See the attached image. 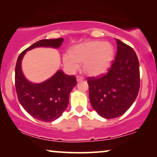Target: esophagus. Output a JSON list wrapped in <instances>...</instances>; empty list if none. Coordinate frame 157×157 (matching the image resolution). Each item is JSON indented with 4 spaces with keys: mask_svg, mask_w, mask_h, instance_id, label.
I'll list each match as a JSON object with an SVG mask.
<instances>
[{
    "mask_svg": "<svg viewBox=\"0 0 157 157\" xmlns=\"http://www.w3.org/2000/svg\"><path fill=\"white\" fill-rule=\"evenodd\" d=\"M83 80H84V77H80V76H77V82H81V81H82Z\"/></svg>",
    "mask_w": 157,
    "mask_h": 157,
    "instance_id": "esophagus-1",
    "label": "esophagus"
}]
</instances>
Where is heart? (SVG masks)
<instances>
[{"instance_id": "obj_1", "label": "heart", "mask_w": 157, "mask_h": 157, "mask_svg": "<svg viewBox=\"0 0 157 157\" xmlns=\"http://www.w3.org/2000/svg\"><path fill=\"white\" fill-rule=\"evenodd\" d=\"M114 58V48L110 42L100 41H87L74 46L71 53L67 52L62 56V61L67 70L74 73L83 63L87 75L98 76L111 66Z\"/></svg>"}]
</instances>
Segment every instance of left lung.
I'll return each instance as SVG.
<instances>
[{"label":"left lung","mask_w":157,"mask_h":157,"mask_svg":"<svg viewBox=\"0 0 157 157\" xmlns=\"http://www.w3.org/2000/svg\"><path fill=\"white\" fill-rule=\"evenodd\" d=\"M116 59L105 75L88 77L92 107L104 118L122 116L132 105L140 87L139 62L136 52L119 39Z\"/></svg>","instance_id":"8db88e82"}]
</instances>
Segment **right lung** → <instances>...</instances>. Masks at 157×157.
I'll return each instance as SVG.
<instances>
[{"label": "right lung", "instance_id": "1", "mask_svg": "<svg viewBox=\"0 0 157 157\" xmlns=\"http://www.w3.org/2000/svg\"><path fill=\"white\" fill-rule=\"evenodd\" d=\"M63 41V38H59L36 41L22 52L16 62L15 86L18 101L28 113L44 122H52L61 116L68 105L70 92L77 84L76 78L59 70L42 82H31L23 73L22 59L29 50L38 47L57 49Z\"/></svg>", "mask_w": 157, "mask_h": 157}]
</instances>
